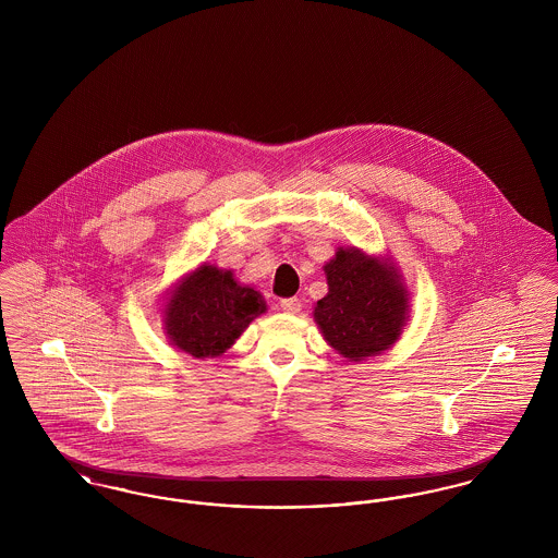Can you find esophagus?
Returning <instances> with one entry per match:
<instances>
[{"label": "esophagus", "instance_id": "obj_1", "mask_svg": "<svg viewBox=\"0 0 558 558\" xmlns=\"http://www.w3.org/2000/svg\"><path fill=\"white\" fill-rule=\"evenodd\" d=\"M280 307H282V312H287V314H299V312H301V301H299L296 296H289V299H282V301H280Z\"/></svg>", "mask_w": 558, "mask_h": 558}]
</instances>
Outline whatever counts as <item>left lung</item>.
I'll use <instances>...</instances> for the list:
<instances>
[{
  "label": "left lung",
  "mask_w": 558,
  "mask_h": 558,
  "mask_svg": "<svg viewBox=\"0 0 558 558\" xmlns=\"http://www.w3.org/2000/svg\"><path fill=\"white\" fill-rule=\"evenodd\" d=\"M328 292L314 319L349 362H362L393 345L408 319L410 294L398 267L360 248H339L324 266Z\"/></svg>",
  "instance_id": "obj_1"
}]
</instances>
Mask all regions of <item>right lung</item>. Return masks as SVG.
<instances>
[{
  "label": "right lung",
  "instance_id": "1",
  "mask_svg": "<svg viewBox=\"0 0 558 558\" xmlns=\"http://www.w3.org/2000/svg\"><path fill=\"white\" fill-rule=\"evenodd\" d=\"M266 310L262 292L239 284L230 269L203 264L175 284L165 303L162 324L171 345L203 360L234 345Z\"/></svg>",
  "mask_w": 558,
  "mask_h": 558
}]
</instances>
